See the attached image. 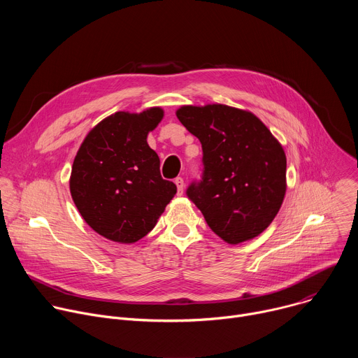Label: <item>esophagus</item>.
Returning a JSON list of instances; mask_svg holds the SVG:
<instances>
[{
    "mask_svg": "<svg viewBox=\"0 0 358 358\" xmlns=\"http://www.w3.org/2000/svg\"><path fill=\"white\" fill-rule=\"evenodd\" d=\"M174 182H176V185H177V194H178V195H182V192H184V180H182L181 177H177V178L174 180Z\"/></svg>",
    "mask_w": 358,
    "mask_h": 358,
    "instance_id": "obj_1",
    "label": "esophagus"
}]
</instances>
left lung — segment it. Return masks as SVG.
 <instances>
[{
  "mask_svg": "<svg viewBox=\"0 0 358 358\" xmlns=\"http://www.w3.org/2000/svg\"><path fill=\"white\" fill-rule=\"evenodd\" d=\"M178 120L202 145V177L187 196L208 227L236 245L262 234L286 192V156L253 113L225 105L182 106Z\"/></svg>",
  "mask_w": 358,
  "mask_h": 358,
  "instance_id": "8db88e82",
  "label": "left lung"
}]
</instances>
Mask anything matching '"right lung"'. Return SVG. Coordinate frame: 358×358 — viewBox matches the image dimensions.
Masks as SVG:
<instances>
[{
	"instance_id": "obj_1",
	"label": "right lung",
	"mask_w": 358,
	"mask_h": 358,
	"mask_svg": "<svg viewBox=\"0 0 358 358\" xmlns=\"http://www.w3.org/2000/svg\"><path fill=\"white\" fill-rule=\"evenodd\" d=\"M163 109L117 112L83 140L71 174V194L86 224L99 235L133 243L156 227L177 192L163 180L160 159L147 144Z\"/></svg>"
}]
</instances>
